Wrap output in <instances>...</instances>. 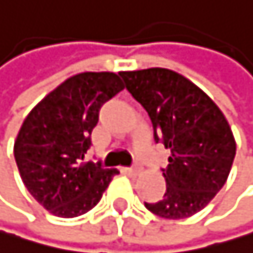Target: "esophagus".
<instances>
[{
    "mask_svg": "<svg viewBox=\"0 0 253 253\" xmlns=\"http://www.w3.org/2000/svg\"><path fill=\"white\" fill-rule=\"evenodd\" d=\"M123 172L129 173V175H137V173L140 172L138 167H126V169H123Z\"/></svg>",
    "mask_w": 253,
    "mask_h": 253,
    "instance_id": "obj_1",
    "label": "esophagus"
}]
</instances>
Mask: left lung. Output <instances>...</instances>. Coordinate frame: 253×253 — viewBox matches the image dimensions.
<instances>
[{
	"label": "left lung",
	"instance_id": "8db88e82",
	"mask_svg": "<svg viewBox=\"0 0 253 253\" xmlns=\"http://www.w3.org/2000/svg\"><path fill=\"white\" fill-rule=\"evenodd\" d=\"M126 89L146 110L156 143L170 150L163 169L166 193L145 203L164 218H186L211 203L225 185L236 155L226 118L182 75L166 68L121 71Z\"/></svg>",
	"mask_w": 253,
	"mask_h": 253
}]
</instances>
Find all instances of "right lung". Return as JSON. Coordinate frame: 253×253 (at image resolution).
I'll return each mask as SVG.
<instances>
[{"instance_id":"add662e5","label":"right lung","mask_w":253,"mask_h":253,"mask_svg":"<svg viewBox=\"0 0 253 253\" xmlns=\"http://www.w3.org/2000/svg\"><path fill=\"white\" fill-rule=\"evenodd\" d=\"M124 89L115 73H80L62 83L25 118L14 143L20 177L50 213L73 218L89 212L116 169L84 163L102 105Z\"/></svg>"}]
</instances>
